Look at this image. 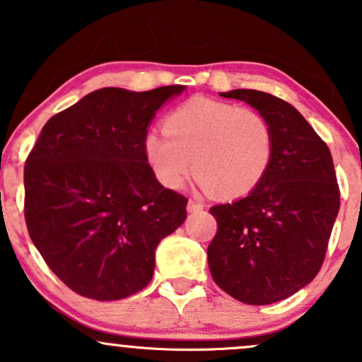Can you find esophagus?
Returning <instances> with one entry per match:
<instances>
[{
	"instance_id": "1",
	"label": "esophagus",
	"mask_w": 362,
	"mask_h": 362,
	"mask_svg": "<svg viewBox=\"0 0 362 362\" xmlns=\"http://www.w3.org/2000/svg\"><path fill=\"white\" fill-rule=\"evenodd\" d=\"M202 209H204V204H202V202L189 201V204H187V211H189V213H197V211Z\"/></svg>"
}]
</instances>
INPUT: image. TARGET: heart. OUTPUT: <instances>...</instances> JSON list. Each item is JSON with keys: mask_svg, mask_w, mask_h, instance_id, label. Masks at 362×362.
<instances>
[{"mask_svg": "<svg viewBox=\"0 0 362 362\" xmlns=\"http://www.w3.org/2000/svg\"><path fill=\"white\" fill-rule=\"evenodd\" d=\"M165 132L151 131L144 153L158 180L180 189L190 175L224 199L250 194L271 167L274 132L255 109L194 97L170 112Z\"/></svg>", "mask_w": 362, "mask_h": 362, "instance_id": "heart-1", "label": "heart"}]
</instances>
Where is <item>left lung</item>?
Wrapping results in <instances>:
<instances>
[{"label": "left lung", "mask_w": 362, "mask_h": 362, "mask_svg": "<svg viewBox=\"0 0 362 362\" xmlns=\"http://www.w3.org/2000/svg\"><path fill=\"white\" fill-rule=\"evenodd\" d=\"M221 97L247 102L271 124L274 155L247 197L209 209L218 231L207 247L216 284L247 305L286 300L315 279L340 206L327 143L282 98L259 90Z\"/></svg>", "instance_id": "left-lung-1"}]
</instances>
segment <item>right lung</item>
Segmentation results:
<instances>
[{
  "label": "right lung",
  "mask_w": 362,
  "mask_h": 362,
  "mask_svg": "<svg viewBox=\"0 0 362 362\" xmlns=\"http://www.w3.org/2000/svg\"><path fill=\"white\" fill-rule=\"evenodd\" d=\"M180 85L100 88L45 122L25 161V223L45 264L80 296L146 288L158 243L187 218L185 195L156 180L148 126Z\"/></svg>",
  "instance_id": "add662e5"
}]
</instances>
